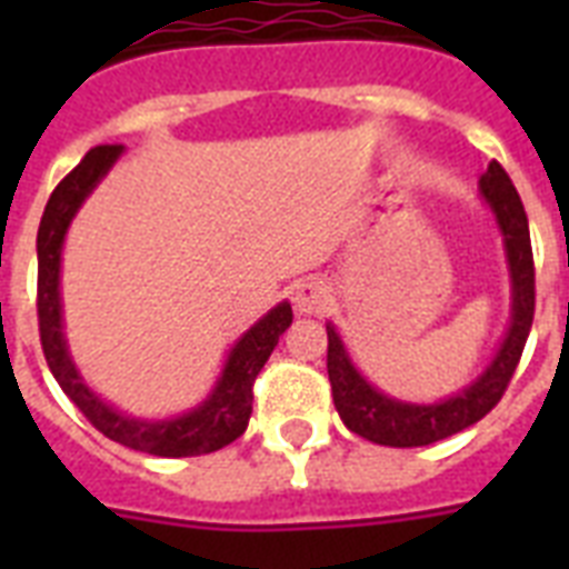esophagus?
<instances>
[{
    "mask_svg": "<svg viewBox=\"0 0 569 569\" xmlns=\"http://www.w3.org/2000/svg\"><path fill=\"white\" fill-rule=\"evenodd\" d=\"M292 303L301 316H316V312L328 310L330 289L321 277H303L292 286Z\"/></svg>",
    "mask_w": 569,
    "mask_h": 569,
    "instance_id": "34e87169",
    "label": "esophagus"
}]
</instances>
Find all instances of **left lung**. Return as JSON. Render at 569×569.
<instances>
[{"label":"left lung","mask_w":569,"mask_h":569,"mask_svg":"<svg viewBox=\"0 0 569 569\" xmlns=\"http://www.w3.org/2000/svg\"><path fill=\"white\" fill-rule=\"evenodd\" d=\"M478 189L493 209L496 223L502 230L508 271H511V325H508L505 342L496 351L493 363L469 387L437 405H410V401L383 396L357 372L337 328L328 325V378L333 389V405L348 431H355L363 440L392 446V449L431 446L485 419L511 383L513 369L520 363L522 348L529 339L531 319H535V259H531L529 218H526L511 177L499 162L487 164Z\"/></svg>","instance_id":"8db88e82"}]
</instances>
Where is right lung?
<instances>
[{
	"label": "right lung",
	"instance_id": "obj_1",
	"mask_svg": "<svg viewBox=\"0 0 569 569\" xmlns=\"http://www.w3.org/2000/svg\"><path fill=\"white\" fill-rule=\"evenodd\" d=\"M123 153L120 144H100L84 153V159L58 182L49 197L38 230V325L40 346L47 357L49 372L56 375L58 387L64 389L67 398L84 413V419L102 431L109 440L127 446V449L147 451L156 458H194L209 455L223 446H230L236 437L244 433L253 410V380L259 369L274 351L277 339L292 325V307L277 303L274 310L262 316L244 337L232 346L223 372L209 392L203 405L173 419H132L118 413L97 392L84 387L73 366V357L67 351L64 321H61V292H58V274H61V248H64L67 227L91 194L93 186L109 173V168Z\"/></svg>",
	"mask_w": 569,
	"mask_h": 569
}]
</instances>
